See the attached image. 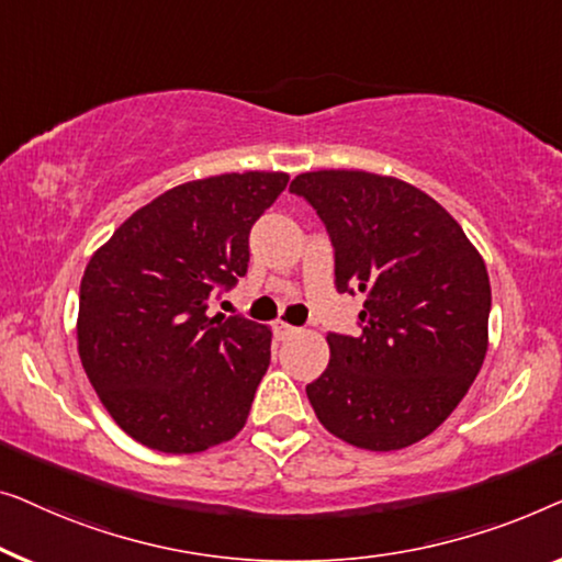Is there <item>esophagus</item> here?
I'll return each mask as SVG.
<instances>
[{
	"label": "esophagus",
	"mask_w": 562,
	"mask_h": 562,
	"mask_svg": "<svg viewBox=\"0 0 562 562\" xmlns=\"http://www.w3.org/2000/svg\"><path fill=\"white\" fill-rule=\"evenodd\" d=\"M295 334H297V328L290 326V323H284V321L274 323V336H278L280 341H284V338H290V336H295Z\"/></svg>",
	"instance_id": "34e87169"
}]
</instances>
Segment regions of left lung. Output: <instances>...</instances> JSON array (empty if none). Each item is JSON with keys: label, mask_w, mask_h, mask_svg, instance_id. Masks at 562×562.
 <instances>
[{"label": "left lung", "mask_w": 562, "mask_h": 562, "mask_svg": "<svg viewBox=\"0 0 562 562\" xmlns=\"http://www.w3.org/2000/svg\"><path fill=\"white\" fill-rule=\"evenodd\" d=\"M290 191L336 247V288L361 292L359 336L328 334L330 359L305 386L336 438L400 450L448 420L488 349L484 257L420 188L367 170L303 172Z\"/></svg>", "instance_id": "obj_1"}]
</instances>
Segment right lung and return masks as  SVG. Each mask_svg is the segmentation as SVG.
I'll return each instance as SVG.
<instances>
[{
    "label": "right lung",
    "mask_w": 562,
    "mask_h": 562,
    "mask_svg": "<svg viewBox=\"0 0 562 562\" xmlns=\"http://www.w3.org/2000/svg\"><path fill=\"white\" fill-rule=\"evenodd\" d=\"M288 180L247 170L170 188L86 265L78 357L106 413L142 446L201 453L247 423L272 328L205 307L247 274L249 228Z\"/></svg>",
    "instance_id": "obj_1"
}]
</instances>
